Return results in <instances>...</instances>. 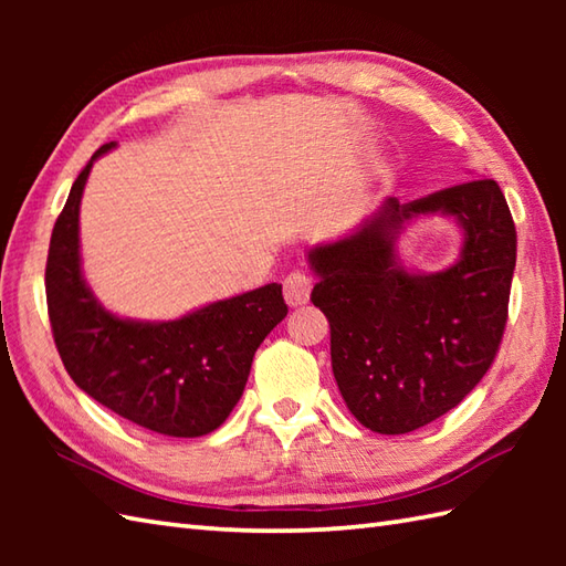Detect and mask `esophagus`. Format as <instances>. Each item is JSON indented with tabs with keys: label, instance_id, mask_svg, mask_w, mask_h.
I'll return each mask as SVG.
<instances>
[{
	"label": "esophagus",
	"instance_id": "esophagus-1",
	"mask_svg": "<svg viewBox=\"0 0 566 566\" xmlns=\"http://www.w3.org/2000/svg\"><path fill=\"white\" fill-rule=\"evenodd\" d=\"M311 290H314V284H311L308 274L292 272V274L284 276V302L290 304L292 308L308 304Z\"/></svg>",
	"mask_w": 566,
	"mask_h": 566
}]
</instances>
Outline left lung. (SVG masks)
<instances>
[{
  "instance_id": "left-lung-1",
  "label": "left lung",
  "mask_w": 566,
  "mask_h": 566,
  "mask_svg": "<svg viewBox=\"0 0 566 566\" xmlns=\"http://www.w3.org/2000/svg\"><path fill=\"white\" fill-rule=\"evenodd\" d=\"M428 214L452 218L461 252L438 273L408 271L398 240ZM311 302L331 323L343 401L365 428L403 436L472 391L499 350L515 270V226L494 179L381 207L308 250Z\"/></svg>"
}]
</instances>
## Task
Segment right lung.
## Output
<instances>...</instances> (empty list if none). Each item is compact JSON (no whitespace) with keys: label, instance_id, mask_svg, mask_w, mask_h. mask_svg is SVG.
Here are the masks:
<instances>
[{"label":"right lung","instance_id":"1","mask_svg":"<svg viewBox=\"0 0 566 566\" xmlns=\"http://www.w3.org/2000/svg\"><path fill=\"white\" fill-rule=\"evenodd\" d=\"M92 155L57 216L45 264L53 338L67 375L94 401L160 436L199 438L219 428L243 396L252 357L286 316L282 284L203 304L172 321L106 308L84 280L80 203Z\"/></svg>","mask_w":566,"mask_h":566}]
</instances>
